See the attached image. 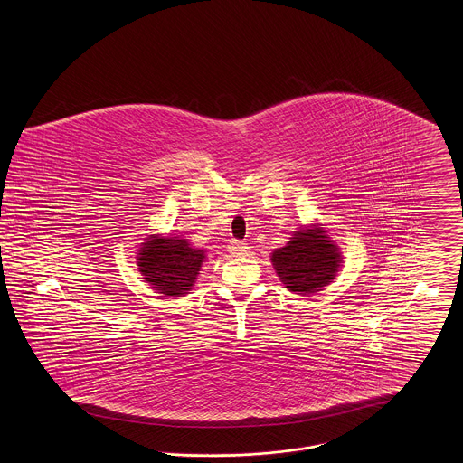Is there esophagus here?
Wrapping results in <instances>:
<instances>
[{
  "mask_svg": "<svg viewBox=\"0 0 463 463\" xmlns=\"http://www.w3.org/2000/svg\"><path fill=\"white\" fill-rule=\"evenodd\" d=\"M248 248H250V246L246 245L245 241H238V240H232V241L229 243V251H231L232 255H245L246 251H248Z\"/></svg>",
  "mask_w": 463,
  "mask_h": 463,
  "instance_id": "obj_1",
  "label": "esophagus"
}]
</instances>
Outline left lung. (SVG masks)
<instances>
[{
    "instance_id": "obj_1",
    "label": "left lung",
    "mask_w": 463,
    "mask_h": 463,
    "mask_svg": "<svg viewBox=\"0 0 463 463\" xmlns=\"http://www.w3.org/2000/svg\"><path fill=\"white\" fill-rule=\"evenodd\" d=\"M271 260L285 288L313 294L334 279L341 253L324 229L313 227L296 232L287 245L274 250Z\"/></svg>"
}]
</instances>
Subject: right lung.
I'll return each mask as SVG.
<instances>
[{
  "instance_id": "add662e5",
  "label": "right lung",
  "mask_w": 463,
  "mask_h": 463,
  "mask_svg": "<svg viewBox=\"0 0 463 463\" xmlns=\"http://www.w3.org/2000/svg\"><path fill=\"white\" fill-rule=\"evenodd\" d=\"M203 259L204 251L192 248L185 240L154 236L141 246L137 266L143 279L159 294L180 298L195 283Z\"/></svg>"
}]
</instances>
